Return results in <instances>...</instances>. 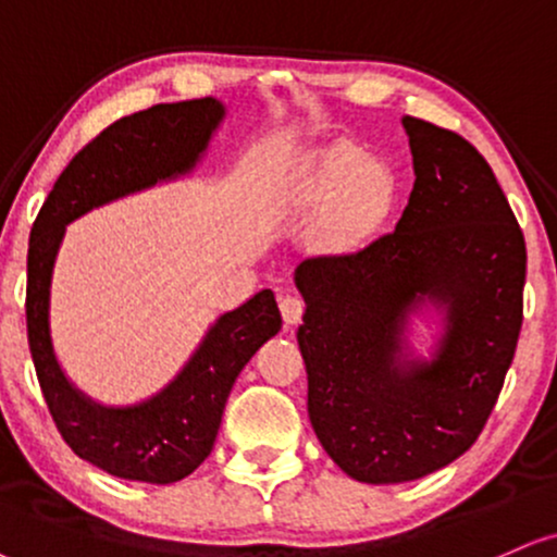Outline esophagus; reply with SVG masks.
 Wrapping results in <instances>:
<instances>
[{"label": "esophagus", "mask_w": 557, "mask_h": 557, "mask_svg": "<svg viewBox=\"0 0 557 557\" xmlns=\"http://www.w3.org/2000/svg\"><path fill=\"white\" fill-rule=\"evenodd\" d=\"M278 307H281V318H284L286 325H297L305 314V299L297 297L292 292H281L278 294Z\"/></svg>", "instance_id": "1"}]
</instances>
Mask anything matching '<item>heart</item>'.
Here are the masks:
<instances>
[{
    "instance_id": "obj_1",
    "label": "heart",
    "mask_w": 557,
    "mask_h": 557,
    "mask_svg": "<svg viewBox=\"0 0 557 557\" xmlns=\"http://www.w3.org/2000/svg\"><path fill=\"white\" fill-rule=\"evenodd\" d=\"M307 194L320 201L338 198L335 230L351 237L384 214L393 198V181L382 164L369 162L359 149H338L307 185Z\"/></svg>"
}]
</instances>
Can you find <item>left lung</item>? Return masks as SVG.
Listing matches in <instances>:
<instances>
[{"label": "left lung", "mask_w": 557, "mask_h": 557, "mask_svg": "<svg viewBox=\"0 0 557 557\" xmlns=\"http://www.w3.org/2000/svg\"><path fill=\"white\" fill-rule=\"evenodd\" d=\"M416 183L395 232L297 268V341L320 444L361 483H405L470 449L524 320L527 245L491 164L449 128L405 115ZM447 305L431 364H400L407 312Z\"/></svg>", "instance_id": "left-lung-1"}]
</instances>
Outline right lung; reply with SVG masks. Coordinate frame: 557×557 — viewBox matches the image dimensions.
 Masks as SVG:
<instances>
[{
	"label": "right lung",
	"instance_id": "add662e5",
	"mask_svg": "<svg viewBox=\"0 0 557 557\" xmlns=\"http://www.w3.org/2000/svg\"><path fill=\"white\" fill-rule=\"evenodd\" d=\"M222 115L214 98H201L113 121L72 157L33 222L25 320L40 393L69 449L115 478L164 485L190 475L214 446L237 374L281 331V312L271 289H263L219 318L168 389L136 408H100L66 382L53 359L48 338L53 258L72 219L194 168Z\"/></svg>",
	"mask_w": 557,
	"mask_h": 557
}]
</instances>
